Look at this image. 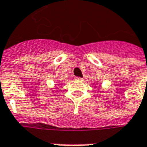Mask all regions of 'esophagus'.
<instances>
[{
	"instance_id": "obj_1",
	"label": "esophagus",
	"mask_w": 147,
	"mask_h": 147,
	"mask_svg": "<svg viewBox=\"0 0 147 147\" xmlns=\"http://www.w3.org/2000/svg\"><path fill=\"white\" fill-rule=\"evenodd\" d=\"M75 81H78V82H81V81H82V78H78V77H77V78H75Z\"/></svg>"
}]
</instances>
